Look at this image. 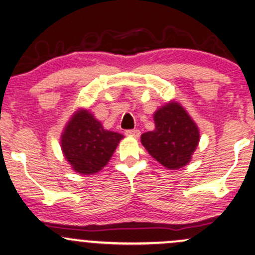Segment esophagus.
Segmentation results:
<instances>
[{"instance_id":"34e87169","label":"esophagus","mask_w":255,"mask_h":255,"mask_svg":"<svg viewBox=\"0 0 255 255\" xmlns=\"http://www.w3.org/2000/svg\"><path fill=\"white\" fill-rule=\"evenodd\" d=\"M125 133H127V136L133 137V138H138L140 136V131L137 130V128H133V130H128Z\"/></svg>"}]
</instances>
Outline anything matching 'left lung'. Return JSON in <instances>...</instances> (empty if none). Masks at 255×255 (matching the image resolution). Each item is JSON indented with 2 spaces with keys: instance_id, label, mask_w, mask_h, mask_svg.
I'll list each match as a JSON object with an SVG mask.
<instances>
[{
  "instance_id": "8db88e82",
  "label": "left lung",
  "mask_w": 255,
  "mask_h": 255,
  "mask_svg": "<svg viewBox=\"0 0 255 255\" xmlns=\"http://www.w3.org/2000/svg\"><path fill=\"white\" fill-rule=\"evenodd\" d=\"M155 128L140 136L151 157L170 170H178L191 161L200 142V130L194 119L176 100L153 113Z\"/></svg>"
}]
</instances>
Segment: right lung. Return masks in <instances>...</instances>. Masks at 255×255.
Segmentation results:
<instances>
[{"label":"right lung","instance_id":"add662e5","mask_svg":"<svg viewBox=\"0 0 255 255\" xmlns=\"http://www.w3.org/2000/svg\"><path fill=\"white\" fill-rule=\"evenodd\" d=\"M123 138V134L104 128L92 112L80 108L65 125L60 146L72 170L93 175L108 164Z\"/></svg>","mask_w":255,"mask_h":255}]
</instances>
